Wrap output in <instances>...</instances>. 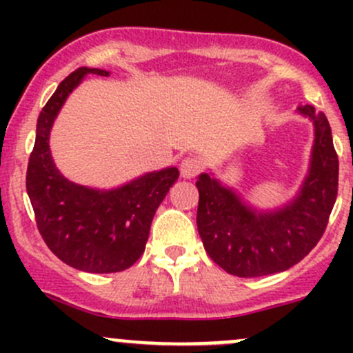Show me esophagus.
<instances>
[{"instance_id":"esophagus-1","label":"esophagus","mask_w":353,"mask_h":353,"mask_svg":"<svg viewBox=\"0 0 353 353\" xmlns=\"http://www.w3.org/2000/svg\"><path fill=\"white\" fill-rule=\"evenodd\" d=\"M201 170H203V162L198 159V157H186V159L181 162V176L188 177V179L198 176Z\"/></svg>"}]
</instances>
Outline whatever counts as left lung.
<instances>
[{
	"instance_id": "obj_1",
	"label": "left lung",
	"mask_w": 353,
	"mask_h": 353,
	"mask_svg": "<svg viewBox=\"0 0 353 353\" xmlns=\"http://www.w3.org/2000/svg\"><path fill=\"white\" fill-rule=\"evenodd\" d=\"M314 123L309 174L283 208L258 212L210 174L196 181V223L205 251L227 273L243 279L273 275L297 265L318 244L338 194V155L323 112L299 105Z\"/></svg>"
}]
</instances>
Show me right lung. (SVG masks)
I'll return each instance as SVG.
<instances>
[{"label":"right lung","mask_w":353,"mask_h":353,"mask_svg":"<svg viewBox=\"0 0 353 353\" xmlns=\"http://www.w3.org/2000/svg\"><path fill=\"white\" fill-rule=\"evenodd\" d=\"M88 73L109 77L99 68H78L39 114L27 193L42 239L63 263L88 273H116L143 254L157 208L179 170L167 167L109 191L80 186L59 172L49 150V133L68 95Z\"/></svg>","instance_id":"right-lung-1"}]
</instances>
